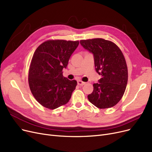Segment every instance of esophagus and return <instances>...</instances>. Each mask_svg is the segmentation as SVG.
<instances>
[{
	"mask_svg": "<svg viewBox=\"0 0 152 152\" xmlns=\"http://www.w3.org/2000/svg\"><path fill=\"white\" fill-rule=\"evenodd\" d=\"M85 84H86V83L83 82V81H81V80L77 81V85H80V86H83V85H85Z\"/></svg>",
	"mask_w": 152,
	"mask_h": 152,
	"instance_id": "34e87169",
	"label": "esophagus"
}]
</instances>
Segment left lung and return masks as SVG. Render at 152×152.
Wrapping results in <instances>:
<instances>
[{"mask_svg":"<svg viewBox=\"0 0 152 152\" xmlns=\"http://www.w3.org/2000/svg\"><path fill=\"white\" fill-rule=\"evenodd\" d=\"M80 44L93 54L95 69L102 76L98 83L93 84L89 101L100 109L113 107L124 94L128 82L124 56L114 42L104 39L81 40Z\"/></svg>","mask_w":152,"mask_h":152,"instance_id":"obj_1","label":"left lung"}]
</instances>
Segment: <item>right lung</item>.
Instances as JSON below:
<instances>
[{
  "mask_svg": "<svg viewBox=\"0 0 152 152\" xmlns=\"http://www.w3.org/2000/svg\"><path fill=\"white\" fill-rule=\"evenodd\" d=\"M79 41L49 40L34 53L29 71V85L34 97L42 106L54 110L69 102L77 85L63 75Z\"/></svg>",
  "mask_w": 152,
  "mask_h": 152,
  "instance_id": "add662e5",
  "label": "right lung"
}]
</instances>
